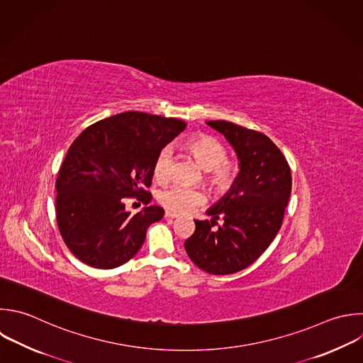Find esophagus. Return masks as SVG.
<instances>
[{"mask_svg": "<svg viewBox=\"0 0 363 363\" xmlns=\"http://www.w3.org/2000/svg\"><path fill=\"white\" fill-rule=\"evenodd\" d=\"M177 216H179L177 213H173V211H169V210L164 213V217H166V218H176Z\"/></svg>", "mask_w": 363, "mask_h": 363, "instance_id": "1", "label": "esophagus"}]
</instances>
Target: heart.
<instances>
[{
    "mask_svg": "<svg viewBox=\"0 0 363 363\" xmlns=\"http://www.w3.org/2000/svg\"><path fill=\"white\" fill-rule=\"evenodd\" d=\"M186 149L193 155L197 163L206 170L204 180L214 191H227L240 173V163L235 157L227 156L225 145L206 133L191 136L186 142ZM172 152L163 149L153 164L155 180L164 183L170 177ZM160 204L173 213H189L206 201V196L199 189L174 184L159 194Z\"/></svg>",
    "mask_w": 363,
    "mask_h": 363,
    "instance_id": "obj_1",
    "label": "heart"
}]
</instances>
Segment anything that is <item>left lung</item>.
<instances>
[{
	"label": "left lung",
	"mask_w": 363,
	"mask_h": 363,
	"mask_svg": "<svg viewBox=\"0 0 363 363\" xmlns=\"http://www.w3.org/2000/svg\"><path fill=\"white\" fill-rule=\"evenodd\" d=\"M207 125L231 143L240 173L230 191L207 211L213 220H194L196 230L184 248L203 271L227 275L250 267L274 241L292 179L285 156L264 133L225 121H208ZM218 219L223 225L216 223Z\"/></svg>",
	"instance_id": "obj_1"
}]
</instances>
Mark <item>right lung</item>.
Returning a JSON list of instances; mask_svg holds the SVG:
<instances>
[{
  "label": "right lung",
  "instance_id": "add662e5",
  "mask_svg": "<svg viewBox=\"0 0 363 363\" xmlns=\"http://www.w3.org/2000/svg\"><path fill=\"white\" fill-rule=\"evenodd\" d=\"M184 129L183 121L130 111L88 126L74 140L55 183V216L78 259L111 269L136 255L164 210L149 206L130 214L125 200L150 203L155 160Z\"/></svg>",
  "mask_w": 363,
  "mask_h": 363
}]
</instances>
